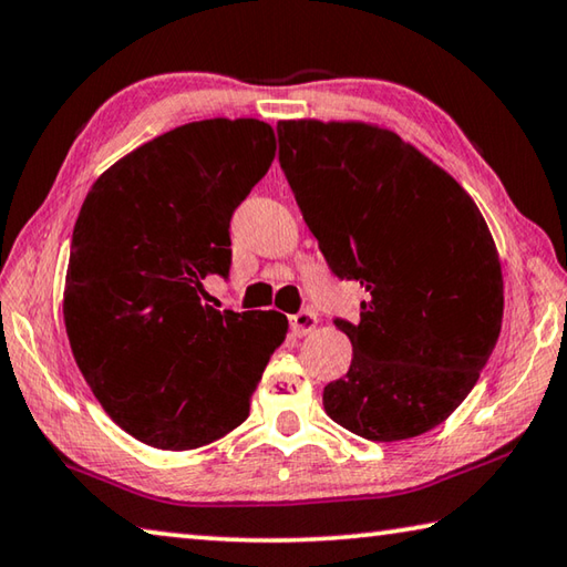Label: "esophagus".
Instances as JSON below:
<instances>
[{
	"instance_id": "1",
	"label": "esophagus",
	"mask_w": 567,
	"mask_h": 567,
	"mask_svg": "<svg viewBox=\"0 0 567 567\" xmlns=\"http://www.w3.org/2000/svg\"><path fill=\"white\" fill-rule=\"evenodd\" d=\"M315 324H318V312H315L312 307H302L300 312L292 315V318H290V328H292L297 338H302V334L312 332Z\"/></svg>"
}]
</instances>
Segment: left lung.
Listing matches in <instances>:
<instances>
[{
  "instance_id": "8db88e82",
  "label": "left lung",
  "mask_w": 567,
  "mask_h": 567,
  "mask_svg": "<svg viewBox=\"0 0 567 567\" xmlns=\"http://www.w3.org/2000/svg\"><path fill=\"white\" fill-rule=\"evenodd\" d=\"M280 167L338 280L364 287L348 375L324 412L378 443L440 425L483 372L503 324L497 249L467 192L362 122H277Z\"/></svg>"
}]
</instances>
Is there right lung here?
Here are the masks:
<instances>
[{
  "label": "right lung",
  "instance_id": "1",
  "mask_svg": "<svg viewBox=\"0 0 567 567\" xmlns=\"http://www.w3.org/2000/svg\"><path fill=\"white\" fill-rule=\"evenodd\" d=\"M275 159L257 120L192 122L112 165L74 223L64 285L72 354L107 415L140 443L189 450L249 415L287 318L205 305L229 277V219Z\"/></svg>",
  "mask_w": 567,
  "mask_h": 567
}]
</instances>
